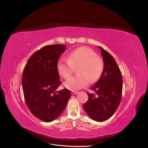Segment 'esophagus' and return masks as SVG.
Listing matches in <instances>:
<instances>
[{"instance_id":"obj_1","label":"esophagus","mask_w":148,"mask_h":148,"mask_svg":"<svg viewBox=\"0 0 148 148\" xmlns=\"http://www.w3.org/2000/svg\"><path fill=\"white\" fill-rule=\"evenodd\" d=\"M78 93V92L77 91H72L71 92V94L72 95H76V94H77Z\"/></svg>"}]
</instances>
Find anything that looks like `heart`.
<instances>
[{"label": "heart", "mask_w": 148, "mask_h": 148, "mask_svg": "<svg viewBox=\"0 0 148 148\" xmlns=\"http://www.w3.org/2000/svg\"><path fill=\"white\" fill-rule=\"evenodd\" d=\"M77 67L78 75L64 83L65 86L70 90H78L88 86L89 81H97L102 72L103 62L91 49L82 47L70 52L67 59H60L57 65L58 72L65 79L69 78Z\"/></svg>", "instance_id": "obj_1"}]
</instances>
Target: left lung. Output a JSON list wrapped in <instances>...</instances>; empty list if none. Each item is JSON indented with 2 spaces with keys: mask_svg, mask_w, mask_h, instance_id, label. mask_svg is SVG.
<instances>
[{
  "mask_svg": "<svg viewBox=\"0 0 148 148\" xmlns=\"http://www.w3.org/2000/svg\"><path fill=\"white\" fill-rule=\"evenodd\" d=\"M104 60V69L99 80L88 92V101L83 106L87 114L97 122L110 118L122 99V75L114 57L99 46Z\"/></svg>",
  "mask_w": 148,
  "mask_h": 148,
  "instance_id": "obj_1",
  "label": "left lung"
}]
</instances>
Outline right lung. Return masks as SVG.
I'll use <instances>...</instances> for the list:
<instances>
[{"label":"right lung","mask_w":148,"mask_h":148,"mask_svg":"<svg viewBox=\"0 0 148 148\" xmlns=\"http://www.w3.org/2000/svg\"><path fill=\"white\" fill-rule=\"evenodd\" d=\"M65 49L62 44L44 46L29 57L23 70L21 83L26 105L43 122H51L59 117L71 97L67 89L56 91L62 83L57 62Z\"/></svg>","instance_id":"1"}]
</instances>
